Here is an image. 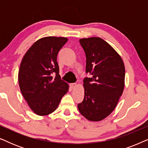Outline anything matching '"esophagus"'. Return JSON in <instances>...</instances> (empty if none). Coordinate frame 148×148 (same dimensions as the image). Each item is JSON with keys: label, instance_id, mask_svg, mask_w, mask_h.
I'll return each instance as SVG.
<instances>
[{"label": "esophagus", "instance_id": "34e87169", "mask_svg": "<svg viewBox=\"0 0 148 148\" xmlns=\"http://www.w3.org/2000/svg\"><path fill=\"white\" fill-rule=\"evenodd\" d=\"M77 84H70V87L72 89H73V88H75V87H77Z\"/></svg>", "mask_w": 148, "mask_h": 148}]
</instances>
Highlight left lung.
<instances>
[{"instance_id": "obj_1", "label": "left lung", "mask_w": 148, "mask_h": 148, "mask_svg": "<svg viewBox=\"0 0 148 148\" xmlns=\"http://www.w3.org/2000/svg\"><path fill=\"white\" fill-rule=\"evenodd\" d=\"M79 42L86 56L84 79V98L79 111L90 121H100L116 106L125 86V69L122 58L108 43L98 37L82 38Z\"/></svg>"}]
</instances>
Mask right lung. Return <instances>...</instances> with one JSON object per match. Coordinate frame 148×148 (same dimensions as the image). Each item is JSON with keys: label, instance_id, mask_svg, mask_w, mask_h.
Wrapping results in <instances>:
<instances>
[{"label": "right lung", "instance_id": "right-lung-1", "mask_svg": "<svg viewBox=\"0 0 148 148\" xmlns=\"http://www.w3.org/2000/svg\"><path fill=\"white\" fill-rule=\"evenodd\" d=\"M68 39L48 36L38 40L21 60L18 74L20 90L35 114L46 116L57 108L69 90L60 79L56 61L58 51Z\"/></svg>", "mask_w": 148, "mask_h": 148}]
</instances>
